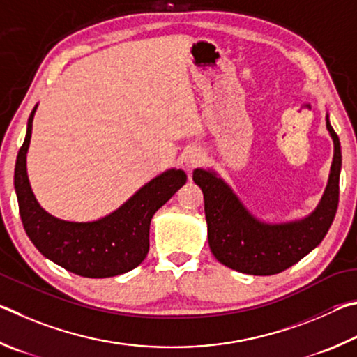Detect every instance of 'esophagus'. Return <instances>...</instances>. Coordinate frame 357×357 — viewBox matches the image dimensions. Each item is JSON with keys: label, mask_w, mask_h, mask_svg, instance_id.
I'll return each mask as SVG.
<instances>
[{"label": "esophagus", "mask_w": 357, "mask_h": 357, "mask_svg": "<svg viewBox=\"0 0 357 357\" xmlns=\"http://www.w3.org/2000/svg\"><path fill=\"white\" fill-rule=\"evenodd\" d=\"M202 161H204V152H202L201 149H197V147L188 149L185 152V155H183V162H185V166L188 167V169L196 167L197 165H201Z\"/></svg>", "instance_id": "34e87169"}]
</instances>
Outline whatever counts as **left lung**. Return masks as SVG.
I'll use <instances>...</instances> for the list:
<instances>
[{"label": "left lung", "mask_w": 357, "mask_h": 357, "mask_svg": "<svg viewBox=\"0 0 357 357\" xmlns=\"http://www.w3.org/2000/svg\"><path fill=\"white\" fill-rule=\"evenodd\" d=\"M326 128L334 142L328 185L315 210L299 220H260L215 169H195L192 180L204 192L208 245L220 264L252 276H271L298 264L320 245L337 211L342 167L340 141L328 112Z\"/></svg>", "instance_id": "1"}]
</instances>
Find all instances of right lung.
<instances>
[{"mask_svg": "<svg viewBox=\"0 0 357 357\" xmlns=\"http://www.w3.org/2000/svg\"><path fill=\"white\" fill-rule=\"evenodd\" d=\"M37 105L31 111L18 150L14 185L23 227L42 255L83 278H112L141 265L149 252V230L156 210L186 183L182 169L171 167L144 183L109 215L96 221H66L40 207L31 188L26 155Z\"/></svg>", "mask_w": 357, "mask_h": 357, "instance_id": "1", "label": "right lung"}]
</instances>
